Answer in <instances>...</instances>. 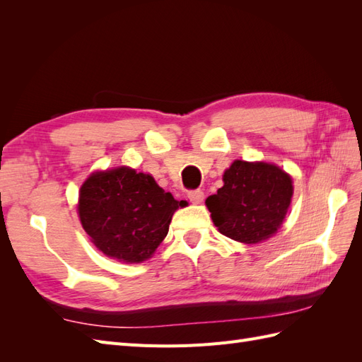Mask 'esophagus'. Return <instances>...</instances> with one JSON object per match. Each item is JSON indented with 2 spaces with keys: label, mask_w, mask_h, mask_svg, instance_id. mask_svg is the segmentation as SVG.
Masks as SVG:
<instances>
[{
  "label": "esophagus",
  "mask_w": 362,
  "mask_h": 362,
  "mask_svg": "<svg viewBox=\"0 0 362 362\" xmlns=\"http://www.w3.org/2000/svg\"><path fill=\"white\" fill-rule=\"evenodd\" d=\"M187 198L192 204H201L204 201V192L202 190H192L187 193Z\"/></svg>",
  "instance_id": "obj_1"
}]
</instances>
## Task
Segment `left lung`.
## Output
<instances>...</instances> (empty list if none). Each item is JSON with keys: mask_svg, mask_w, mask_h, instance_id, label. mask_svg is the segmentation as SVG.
Returning a JSON list of instances; mask_svg holds the SVG:
<instances>
[{"mask_svg": "<svg viewBox=\"0 0 362 362\" xmlns=\"http://www.w3.org/2000/svg\"><path fill=\"white\" fill-rule=\"evenodd\" d=\"M291 196V177L276 164L235 160L223 173V187L205 204L218 233L257 245L278 231Z\"/></svg>", "mask_w": 362, "mask_h": 362, "instance_id": "8db88e82", "label": "left lung"}]
</instances>
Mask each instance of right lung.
I'll list each match as a JSON object with an SVG mask.
<instances>
[{"label":"right lung","instance_id":"add662e5","mask_svg":"<svg viewBox=\"0 0 362 362\" xmlns=\"http://www.w3.org/2000/svg\"><path fill=\"white\" fill-rule=\"evenodd\" d=\"M185 201H175L148 173L120 166L95 172L80 189L78 214L92 243L104 255L141 262L168 235L173 213Z\"/></svg>","mask_w":362,"mask_h":362}]
</instances>
